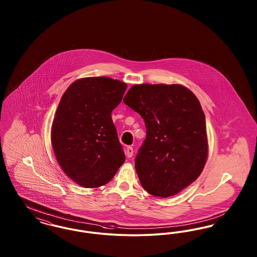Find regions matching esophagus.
Here are the masks:
<instances>
[{
	"label": "esophagus",
	"mask_w": 257,
	"mask_h": 257,
	"mask_svg": "<svg viewBox=\"0 0 257 257\" xmlns=\"http://www.w3.org/2000/svg\"><path fill=\"white\" fill-rule=\"evenodd\" d=\"M133 152H134L133 147H127V148H126V156H127L128 158H131V157L133 156Z\"/></svg>",
	"instance_id": "34e87169"
}]
</instances>
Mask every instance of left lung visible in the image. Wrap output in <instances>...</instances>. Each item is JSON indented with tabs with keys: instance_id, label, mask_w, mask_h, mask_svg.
Returning a JSON list of instances; mask_svg holds the SVG:
<instances>
[{
	"instance_id": "left-lung-1",
	"label": "left lung",
	"mask_w": 257,
	"mask_h": 257,
	"mask_svg": "<svg viewBox=\"0 0 257 257\" xmlns=\"http://www.w3.org/2000/svg\"><path fill=\"white\" fill-rule=\"evenodd\" d=\"M124 104L144 118L147 138L135 159L143 188L169 197L200 175L207 160L205 114L196 95L180 85H135Z\"/></svg>"
}]
</instances>
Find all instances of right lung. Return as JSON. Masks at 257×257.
<instances>
[{
    "label": "right lung",
    "instance_id": "add662e5",
    "mask_svg": "<svg viewBox=\"0 0 257 257\" xmlns=\"http://www.w3.org/2000/svg\"><path fill=\"white\" fill-rule=\"evenodd\" d=\"M127 85L109 77H89L63 93L51 140L61 169L74 182L96 188L110 182L125 161L111 111Z\"/></svg>",
    "mask_w": 257,
    "mask_h": 257
}]
</instances>
